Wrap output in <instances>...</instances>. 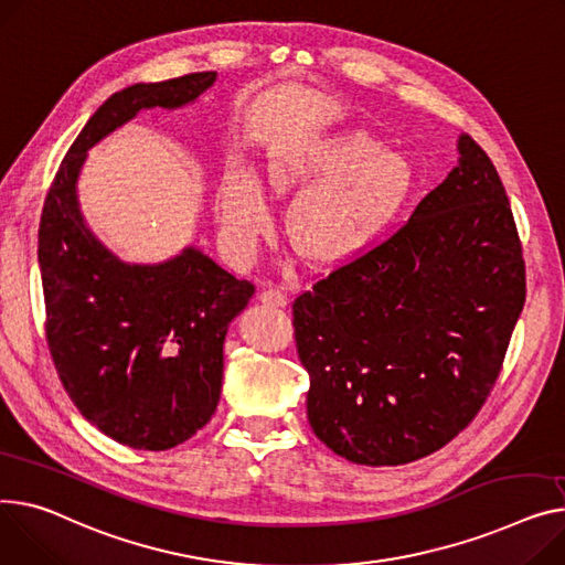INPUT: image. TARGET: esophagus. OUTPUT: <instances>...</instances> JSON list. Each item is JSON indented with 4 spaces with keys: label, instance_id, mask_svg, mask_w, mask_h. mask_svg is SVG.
Returning <instances> with one entry per match:
<instances>
[{
    "label": "esophagus",
    "instance_id": "1",
    "mask_svg": "<svg viewBox=\"0 0 565 565\" xmlns=\"http://www.w3.org/2000/svg\"><path fill=\"white\" fill-rule=\"evenodd\" d=\"M258 299H260L263 305H268V307H284V305H286L284 290H279V288H275V286H260Z\"/></svg>",
    "mask_w": 565,
    "mask_h": 565
}]
</instances>
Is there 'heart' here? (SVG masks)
Masks as SVG:
<instances>
[{
	"instance_id": "heart-1",
	"label": "heart",
	"mask_w": 565,
	"mask_h": 565,
	"mask_svg": "<svg viewBox=\"0 0 565 565\" xmlns=\"http://www.w3.org/2000/svg\"><path fill=\"white\" fill-rule=\"evenodd\" d=\"M275 193L307 185L288 211L292 249L311 266L331 268L365 252L416 188V166L363 131L292 142L263 163ZM220 241L236 260H249L270 227V209L249 168H230L217 193Z\"/></svg>"
}]
</instances>
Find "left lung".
Masks as SVG:
<instances>
[{
	"label": "left lung",
	"mask_w": 565,
	"mask_h": 565,
	"mask_svg": "<svg viewBox=\"0 0 565 565\" xmlns=\"http://www.w3.org/2000/svg\"><path fill=\"white\" fill-rule=\"evenodd\" d=\"M380 247L292 305L307 416L335 455L399 466L452 440L491 393L524 305L502 179L470 138Z\"/></svg>",
	"instance_id": "left-lung-1"
}]
</instances>
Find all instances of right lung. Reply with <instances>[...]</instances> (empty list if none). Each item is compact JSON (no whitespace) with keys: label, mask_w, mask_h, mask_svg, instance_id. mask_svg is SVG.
<instances>
[{"label":"right lung","mask_w":565,"mask_h":565,"mask_svg":"<svg viewBox=\"0 0 565 565\" xmlns=\"http://www.w3.org/2000/svg\"><path fill=\"white\" fill-rule=\"evenodd\" d=\"M215 72L134 84L86 122L52 181L41 230L47 343L58 377L102 434L134 449H170L202 429L222 388L224 335L254 286L195 245L161 263H127L86 224L79 174L88 149L142 108L198 102Z\"/></svg>","instance_id":"right-lung-1"}]
</instances>
